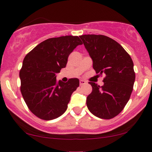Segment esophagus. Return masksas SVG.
Returning <instances> with one entry per match:
<instances>
[{
	"label": "esophagus",
	"mask_w": 152,
	"mask_h": 152,
	"mask_svg": "<svg viewBox=\"0 0 152 152\" xmlns=\"http://www.w3.org/2000/svg\"><path fill=\"white\" fill-rule=\"evenodd\" d=\"M79 83H80V86H82V85L86 84V81H83V80H80Z\"/></svg>",
	"instance_id": "1"
}]
</instances>
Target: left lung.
I'll return each mask as SVG.
<instances>
[{
  "mask_svg": "<svg viewBox=\"0 0 152 152\" xmlns=\"http://www.w3.org/2000/svg\"><path fill=\"white\" fill-rule=\"evenodd\" d=\"M79 37L93 61L96 73L106 74L102 86L89 82L92 92L86 98L87 107L97 117L114 118L124 109L133 91V61L119 43L108 36L88 34Z\"/></svg>",
  "mask_w": 152,
  "mask_h": 152,
  "instance_id": "8db88e82",
  "label": "left lung"
}]
</instances>
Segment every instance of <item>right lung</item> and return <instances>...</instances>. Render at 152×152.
Masks as SVG:
<instances>
[{
  "label": "right lung",
  "instance_id": "obj_1",
  "mask_svg": "<svg viewBox=\"0 0 152 152\" xmlns=\"http://www.w3.org/2000/svg\"><path fill=\"white\" fill-rule=\"evenodd\" d=\"M81 44L78 36L48 38L25 56L19 74L20 91L26 105L37 117L52 120L66 111L79 80L75 78L66 83L58 82L56 74L66 67L69 56Z\"/></svg>",
  "mask_w": 152,
  "mask_h": 152
}]
</instances>
